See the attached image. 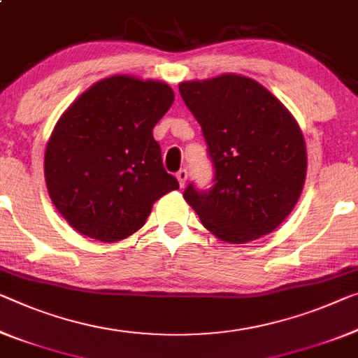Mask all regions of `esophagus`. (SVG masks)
<instances>
[{
    "instance_id": "obj_1",
    "label": "esophagus",
    "mask_w": 358,
    "mask_h": 358,
    "mask_svg": "<svg viewBox=\"0 0 358 358\" xmlns=\"http://www.w3.org/2000/svg\"><path fill=\"white\" fill-rule=\"evenodd\" d=\"M176 179H178L179 187H184L185 185V180H187V171H185V169H180V171H178V174H176Z\"/></svg>"
}]
</instances>
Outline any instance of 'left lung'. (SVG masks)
Masks as SVG:
<instances>
[{"label":"left lung","mask_w":358,"mask_h":358,"mask_svg":"<svg viewBox=\"0 0 358 358\" xmlns=\"http://www.w3.org/2000/svg\"><path fill=\"white\" fill-rule=\"evenodd\" d=\"M200 123L216 184L184 198L219 240L243 245L273 232L298 203L306 141L289 110L256 80L224 73L179 85Z\"/></svg>","instance_id":"1"}]
</instances>
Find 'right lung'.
Here are the masks:
<instances>
[{
	"mask_svg": "<svg viewBox=\"0 0 358 358\" xmlns=\"http://www.w3.org/2000/svg\"><path fill=\"white\" fill-rule=\"evenodd\" d=\"M173 102L169 85L131 75L97 81L71 102L45 152L49 196L70 227L120 241L145 224L153 203L179 189L152 134Z\"/></svg>",
	"mask_w": 358,
	"mask_h": 358,
	"instance_id": "obj_1",
	"label": "right lung"
}]
</instances>
